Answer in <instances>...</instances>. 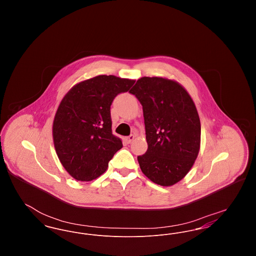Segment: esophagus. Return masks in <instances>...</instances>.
Returning a JSON list of instances; mask_svg holds the SVG:
<instances>
[{
    "label": "esophagus",
    "mask_w": 256,
    "mask_h": 256,
    "mask_svg": "<svg viewBox=\"0 0 256 256\" xmlns=\"http://www.w3.org/2000/svg\"><path fill=\"white\" fill-rule=\"evenodd\" d=\"M134 138H135V136H134V134H130V136H128V137H126V142H128V143H132V142L134 141Z\"/></svg>",
    "instance_id": "1"
}]
</instances>
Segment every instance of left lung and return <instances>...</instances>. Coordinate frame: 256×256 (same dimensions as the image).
I'll list each match as a JSON object with an SVG mask.
<instances>
[{
  "mask_svg": "<svg viewBox=\"0 0 256 256\" xmlns=\"http://www.w3.org/2000/svg\"><path fill=\"white\" fill-rule=\"evenodd\" d=\"M130 93L143 106L148 150L137 158L141 170L161 186L178 182L194 165L200 145L192 98L176 82L158 76L141 78Z\"/></svg>",
  "mask_w": 256,
  "mask_h": 256,
  "instance_id": "8db88e82",
  "label": "left lung"
}]
</instances>
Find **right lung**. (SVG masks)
<instances>
[{
    "mask_svg": "<svg viewBox=\"0 0 256 256\" xmlns=\"http://www.w3.org/2000/svg\"><path fill=\"white\" fill-rule=\"evenodd\" d=\"M134 82L102 74L76 84L62 98L52 124V138L62 166L74 180L97 178L122 148L121 139L112 134L110 106Z\"/></svg>",
    "mask_w": 256,
    "mask_h": 256,
    "instance_id": "1",
    "label": "right lung"
}]
</instances>
